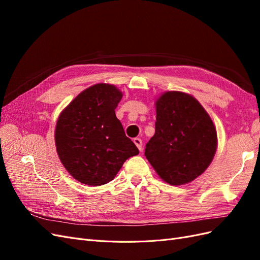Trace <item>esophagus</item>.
Segmentation results:
<instances>
[{
    "label": "esophagus",
    "instance_id": "esophagus-1",
    "mask_svg": "<svg viewBox=\"0 0 260 260\" xmlns=\"http://www.w3.org/2000/svg\"><path fill=\"white\" fill-rule=\"evenodd\" d=\"M133 142H135V144L137 145V147L140 149V151H142V147H143V144H142V140H141L140 138H136L133 139Z\"/></svg>",
    "mask_w": 260,
    "mask_h": 260
}]
</instances>
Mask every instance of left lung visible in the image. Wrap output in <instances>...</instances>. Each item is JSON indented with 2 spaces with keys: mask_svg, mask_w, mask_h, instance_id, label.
Listing matches in <instances>:
<instances>
[{
  "mask_svg": "<svg viewBox=\"0 0 260 260\" xmlns=\"http://www.w3.org/2000/svg\"><path fill=\"white\" fill-rule=\"evenodd\" d=\"M216 149V128L200 102L183 92L161 94L155 135L144 153L157 175L171 185L191 182L207 169Z\"/></svg>",
  "mask_w": 260,
  "mask_h": 260,
  "instance_id": "8db88e82",
  "label": "left lung"
}]
</instances>
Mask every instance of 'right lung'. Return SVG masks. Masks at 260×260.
<instances>
[{"mask_svg":"<svg viewBox=\"0 0 260 260\" xmlns=\"http://www.w3.org/2000/svg\"><path fill=\"white\" fill-rule=\"evenodd\" d=\"M121 98L122 93L113 84H94L58 117L55 129L58 157L69 174L83 184L108 183L129 157L139 154L115 114Z\"/></svg>","mask_w":260,"mask_h":260,"instance_id":"right-lung-1","label":"right lung"}]
</instances>
